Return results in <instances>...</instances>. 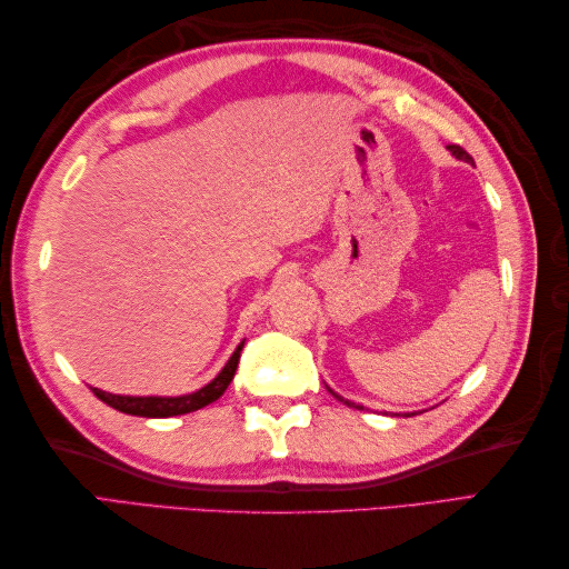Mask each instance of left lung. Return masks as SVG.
Here are the masks:
<instances>
[{
	"instance_id": "8db88e82",
	"label": "left lung",
	"mask_w": 569,
	"mask_h": 569,
	"mask_svg": "<svg viewBox=\"0 0 569 569\" xmlns=\"http://www.w3.org/2000/svg\"><path fill=\"white\" fill-rule=\"evenodd\" d=\"M447 149H450L452 151V156H455V159H459V161H465V163H471V166H475V159H471V156L462 149V147H457V143H450V147H447ZM332 396L337 398V401H342V403H347V406H352V408H365V406H357V403H352V401H345V398L342 396H337L335 391H332Z\"/></svg>"
}]
</instances>
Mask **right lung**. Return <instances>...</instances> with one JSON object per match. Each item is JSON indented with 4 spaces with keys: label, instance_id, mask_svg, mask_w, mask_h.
<instances>
[{
    "label": "right lung",
    "instance_id": "1",
    "mask_svg": "<svg viewBox=\"0 0 569 569\" xmlns=\"http://www.w3.org/2000/svg\"><path fill=\"white\" fill-rule=\"evenodd\" d=\"M241 347H244V342H239V347L234 349V355L229 357L224 369L217 373V377L208 386H202V389L186 393V396H117V393H107L100 389H92V393L98 396L100 401H104L107 406H112L114 410H119V413H127V416L171 418V416L192 413V410L210 406L227 391L229 381L234 379Z\"/></svg>",
    "mask_w": 569,
    "mask_h": 569
}]
</instances>
